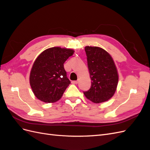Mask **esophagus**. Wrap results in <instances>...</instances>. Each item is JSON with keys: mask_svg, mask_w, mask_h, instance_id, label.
Here are the masks:
<instances>
[{"mask_svg": "<svg viewBox=\"0 0 150 150\" xmlns=\"http://www.w3.org/2000/svg\"><path fill=\"white\" fill-rule=\"evenodd\" d=\"M71 83H72V84H78V83H79V81H72V82H71Z\"/></svg>", "mask_w": 150, "mask_h": 150, "instance_id": "esophagus-1", "label": "esophagus"}]
</instances>
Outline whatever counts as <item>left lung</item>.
I'll list each match as a JSON object with an SVG mask.
<instances>
[{"mask_svg": "<svg viewBox=\"0 0 150 150\" xmlns=\"http://www.w3.org/2000/svg\"><path fill=\"white\" fill-rule=\"evenodd\" d=\"M85 52L92 82L90 90L84 94L95 103L107 101L113 97L118 84L116 66L110 54L103 48L86 46Z\"/></svg>", "mask_w": 150, "mask_h": 150, "instance_id": "left-lung-1", "label": "left lung"}]
</instances>
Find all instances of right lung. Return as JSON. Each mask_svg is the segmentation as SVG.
Listing matches in <instances>:
<instances>
[{"label":"right lung","instance_id":"obj_1","mask_svg":"<svg viewBox=\"0 0 150 150\" xmlns=\"http://www.w3.org/2000/svg\"><path fill=\"white\" fill-rule=\"evenodd\" d=\"M74 51L53 47L41 53L31 70L30 82L34 95L44 103L59 100L71 83L64 63Z\"/></svg>","mask_w":150,"mask_h":150}]
</instances>
